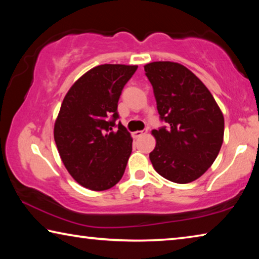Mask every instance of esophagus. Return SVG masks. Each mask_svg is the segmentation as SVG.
I'll return each instance as SVG.
<instances>
[{
  "mask_svg": "<svg viewBox=\"0 0 259 259\" xmlns=\"http://www.w3.org/2000/svg\"><path fill=\"white\" fill-rule=\"evenodd\" d=\"M145 134H147V129H144V130H137V131H135V133L133 134V136L135 138H138V137H140V136H143V135H145Z\"/></svg>",
  "mask_w": 259,
  "mask_h": 259,
  "instance_id": "34e87169",
  "label": "esophagus"
}]
</instances>
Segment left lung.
I'll return each mask as SVG.
<instances>
[{"mask_svg": "<svg viewBox=\"0 0 259 259\" xmlns=\"http://www.w3.org/2000/svg\"><path fill=\"white\" fill-rule=\"evenodd\" d=\"M166 125L152 134L155 171L170 182L191 183L216 160L224 138V116L200 78L181 64L154 61L144 66Z\"/></svg>", "mask_w": 259, "mask_h": 259, "instance_id": "8db88e82", "label": "left lung"}]
</instances>
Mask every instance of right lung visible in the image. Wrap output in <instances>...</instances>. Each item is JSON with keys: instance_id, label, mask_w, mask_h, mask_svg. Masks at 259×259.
Listing matches in <instances>:
<instances>
[{"instance_id": "right-lung-1", "label": "right lung", "mask_w": 259, "mask_h": 259, "mask_svg": "<svg viewBox=\"0 0 259 259\" xmlns=\"http://www.w3.org/2000/svg\"><path fill=\"white\" fill-rule=\"evenodd\" d=\"M137 68L100 65L78 78L65 96L55 142L67 171L83 187L108 190L123 176L133 138L121 122L115 123L117 103Z\"/></svg>"}]
</instances>
